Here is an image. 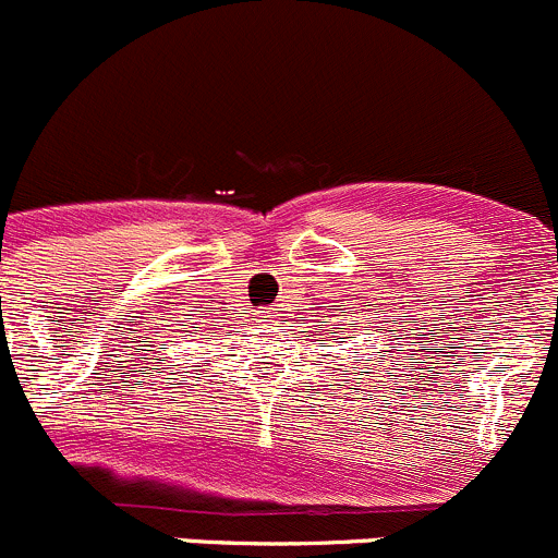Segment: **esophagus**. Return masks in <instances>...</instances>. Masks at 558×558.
<instances>
[{"label":"esophagus","mask_w":558,"mask_h":558,"mask_svg":"<svg viewBox=\"0 0 558 558\" xmlns=\"http://www.w3.org/2000/svg\"><path fill=\"white\" fill-rule=\"evenodd\" d=\"M277 317H279V314L271 312V308H268V312H257V323L266 325V328H271V325L277 323Z\"/></svg>","instance_id":"obj_1"}]
</instances>
